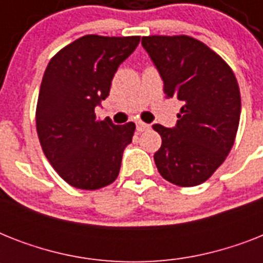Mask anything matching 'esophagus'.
Masks as SVG:
<instances>
[{
    "mask_svg": "<svg viewBox=\"0 0 263 263\" xmlns=\"http://www.w3.org/2000/svg\"><path fill=\"white\" fill-rule=\"evenodd\" d=\"M148 128H150V125H148V124L142 123V121H138V123H136V129H138L139 132L147 131Z\"/></svg>",
    "mask_w": 263,
    "mask_h": 263,
    "instance_id": "esophagus-1",
    "label": "esophagus"
}]
</instances>
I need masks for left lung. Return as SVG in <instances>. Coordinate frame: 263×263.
Listing matches in <instances>:
<instances>
[{
    "instance_id": "obj_1",
    "label": "left lung",
    "mask_w": 263,
    "mask_h": 263,
    "mask_svg": "<svg viewBox=\"0 0 263 263\" xmlns=\"http://www.w3.org/2000/svg\"><path fill=\"white\" fill-rule=\"evenodd\" d=\"M142 45L166 97L183 102L175 128L153 125L162 139L157 169L179 187L204 183L235 143L241 110L236 76L216 51L187 35H150Z\"/></svg>"
}]
</instances>
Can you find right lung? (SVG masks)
Returning a JSON list of instances; mask_svg holds the SVG:
<instances>
[{"instance_id":"right-lung-1","label":"right lung","mask_w":263,"mask_h":263,"mask_svg":"<svg viewBox=\"0 0 263 263\" xmlns=\"http://www.w3.org/2000/svg\"><path fill=\"white\" fill-rule=\"evenodd\" d=\"M140 36L84 35L49 61L36 103V132L45 156L69 185L98 190L117 179L135 124L98 120L117 68Z\"/></svg>"}]
</instances>
